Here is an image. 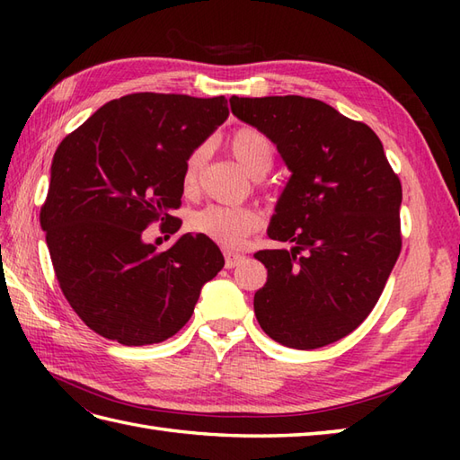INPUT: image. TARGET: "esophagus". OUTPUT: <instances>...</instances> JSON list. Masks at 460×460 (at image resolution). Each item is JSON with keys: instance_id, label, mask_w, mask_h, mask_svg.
Wrapping results in <instances>:
<instances>
[{"instance_id": "34e87169", "label": "esophagus", "mask_w": 460, "mask_h": 460, "mask_svg": "<svg viewBox=\"0 0 460 460\" xmlns=\"http://www.w3.org/2000/svg\"><path fill=\"white\" fill-rule=\"evenodd\" d=\"M243 261H245V257L239 255V252H231V251L225 252V267L227 269H235Z\"/></svg>"}]
</instances>
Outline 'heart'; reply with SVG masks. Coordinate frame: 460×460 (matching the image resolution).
I'll return each instance as SVG.
<instances>
[{
	"label": "heart",
	"instance_id": "1",
	"mask_svg": "<svg viewBox=\"0 0 460 460\" xmlns=\"http://www.w3.org/2000/svg\"><path fill=\"white\" fill-rule=\"evenodd\" d=\"M229 152L251 178H262L275 162V144L269 136L252 128V126H239L231 132ZM208 158V146H198L185 160L183 165V185L185 190H193L198 183L203 162ZM191 229L199 235L209 237L223 247H239L243 239L255 233L261 225L257 211L249 208H227V205H208L198 211L190 221Z\"/></svg>",
	"mask_w": 460,
	"mask_h": 460
}]
</instances>
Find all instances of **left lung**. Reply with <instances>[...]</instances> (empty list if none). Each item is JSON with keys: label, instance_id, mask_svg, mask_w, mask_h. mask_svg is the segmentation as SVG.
Wrapping results in <instances>:
<instances>
[{"label": "left lung", "instance_id": "left-lung-1", "mask_svg": "<svg viewBox=\"0 0 460 460\" xmlns=\"http://www.w3.org/2000/svg\"><path fill=\"white\" fill-rule=\"evenodd\" d=\"M231 112L265 132L290 170L269 237L292 249L255 252L267 285L261 328L282 346L314 349L354 332L402 252V181L364 122L305 96H231Z\"/></svg>", "mask_w": 460, "mask_h": 460}]
</instances>
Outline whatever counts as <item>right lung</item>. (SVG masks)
<instances>
[{
	"mask_svg": "<svg viewBox=\"0 0 460 460\" xmlns=\"http://www.w3.org/2000/svg\"><path fill=\"white\" fill-rule=\"evenodd\" d=\"M227 116L225 96L136 93L58 144L41 227L58 287L96 334L122 346L172 338L223 269L219 247L199 233L164 252L142 235L152 223L170 235L181 227L172 213L185 160Z\"/></svg>",
	"mask_w": 460,
	"mask_h": 460,
	"instance_id": "obj_1",
	"label": "right lung"
}]
</instances>
